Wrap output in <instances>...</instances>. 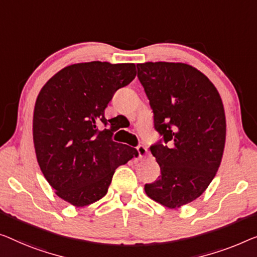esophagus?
I'll return each instance as SVG.
<instances>
[{"instance_id":"obj_1","label":"esophagus","mask_w":257,"mask_h":257,"mask_svg":"<svg viewBox=\"0 0 257 257\" xmlns=\"http://www.w3.org/2000/svg\"><path fill=\"white\" fill-rule=\"evenodd\" d=\"M136 149H137V152H139V158L140 159H144L145 157L148 156V149H147V147H145V145L140 144Z\"/></svg>"}]
</instances>
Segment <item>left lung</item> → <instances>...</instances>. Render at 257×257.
<instances>
[{"label": "left lung", "instance_id": "8db88e82", "mask_svg": "<svg viewBox=\"0 0 257 257\" xmlns=\"http://www.w3.org/2000/svg\"><path fill=\"white\" fill-rule=\"evenodd\" d=\"M137 77L163 137L150 147L160 175L144 190L177 209L200 197L219 168L226 140L223 101L210 79L186 63H139Z\"/></svg>", "mask_w": 257, "mask_h": 257}]
</instances>
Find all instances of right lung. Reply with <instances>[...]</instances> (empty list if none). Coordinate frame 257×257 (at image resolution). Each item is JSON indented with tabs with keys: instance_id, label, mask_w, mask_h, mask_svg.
<instances>
[{
	"instance_id": "add662e5",
	"label": "right lung",
	"mask_w": 257,
	"mask_h": 257,
	"mask_svg": "<svg viewBox=\"0 0 257 257\" xmlns=\"http://www.w3.org/2000/svg\"><path fill=\"white\" fill-rule=\"evenodd\" d=\"M136 76L134 63H76L53 76L38 94L33 113L37 160L55 194L75 206L104 197L116 168L139 156L112 141L105 108ZM109 121V120H108Z\"/></svg>"
}]
</instances>
